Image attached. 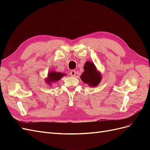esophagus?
<instances>
[{
	"mask_svg": "<svg viewBox=\"0 0 150 150\" xmlns=\"http://www.w3.org/2000/svg\"><path fill=\"white\" fill-rule=\"evenodd\" d=\"M70 75L71 76H73V77L75 76H76V71L74 70H72L70 72Z\"/></svg>",
	"mask_w": 150,
	"mask_h": 150,
	"instance_id": "esophagus-1",
	"label": "esophagus"
}]
</instances>
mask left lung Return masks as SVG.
Masks as SVG:
<instances>
[{
  "label": "left lung",
  "instance_id": "obj_1",
  "mask_svg": "<svg viewBox=\"0 0 150 150\" xmlns=\"http://www.w3.org/2000/svg\"><path fill=\"white\" fill-rule=\"evenodd\" d=\"M81 79L89 87H96L102 79L101 72L98 71L93 62L86 61L84 66V72L81 74Z\"/></svg>",
  "mask_w": 150,
  "mask_h": 150
}]
</instances>
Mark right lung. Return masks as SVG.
Instances as JSON below:
<instances>
[{"mask_svg": "<svg viewBox=\"0 0 150 150\" xmlns=\"http://www.w3.org/2000/svg\"><path fill=\"white\" fill-rule=\"evenodd\" d=\"M64 76H66V74L51 70L48 72L47 78L45 79V81H46V83L47 85H49V86H51L53 83H57V81H59Z\"/></svg>", "mask_w": 150, "mask_h": 150, "instance_id": "obj_1", "label": "right lung"}]
</instances>
